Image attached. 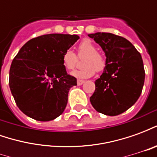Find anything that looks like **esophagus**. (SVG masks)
<instances>
[{"label": "esophagus", "mask_w": 157, "mask_h": 157, "mask_svg": "<svg viewBox=\"0 0 157 157\" xmlns=\"http://www.w3.org/2000/svg\"><path fill=\"white\" fill-rule=\"evenodd\" d=\"M84 83H85V81H83V80H77V85L78 86L82 85Z\"/></svg>", "instance_id": "34e87169"}]
</instances>
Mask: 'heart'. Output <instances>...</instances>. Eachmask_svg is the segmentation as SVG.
Returning a JSON list of instances; mask_svg holds the SVG:
<instances>
[{"mask_svg":"<svg viewBox=\"0 0 157 157\" xmlns=\"http://www.w3.org/2000/svg\"><path fill=\"white\" fill-rule=\"evenodd\" d=\"M79 56H84L83 64L84 68L75 70L71 73V75L79 79L90 78L94 75L96 71H101L105 67V60L102 55L98 53V48L91 40L84 39L78 44L77 47ZM77 61V57L74 52L67 49L64 52L62 56V62L65 68L68 71L75 68Z\"/></svg>","mask_w":157,"mask_h":157,"instance_id":"heart-1","label":"heart"}]
</instances>
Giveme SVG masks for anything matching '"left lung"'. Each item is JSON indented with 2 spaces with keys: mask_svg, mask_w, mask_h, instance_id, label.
<instances>
[{
  "mask_svg": "<svg viewBox=\"0 0 157 157\" xmlns=\"http://www.w3.org/2000/svg\"><path fill=\"white\" fill-rule=\"evenodd\" d=\"M105 53V67L96 80L90 98L92 107L105 115L116 116L135 103L141 94L145 70L141 55L130 42L110 33L88 34Z\"/></svg>",
  "mask_w": 157,
  "mask_h": 157,
  "instance_id": "1",
  "label": "left lung"
}]
</instances>
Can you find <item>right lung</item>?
<instances>
[{"label":"right lung","mask_w":157,"mask_h":157,"mask_svg":"<svg viewBox=\"0 0 157 157\" xmlns=\"http://www.w3.org/2000/svg\"><path fill=\"white\" fill-rule=\"evenodd\" d=\"M79 39L75 34H45L30 39L20 48L11 65L9 86L24 114L49 121L64 112L76 79L66 73L62 56Z\"/></svg>","instance_id":"obj_1"}]
</instances>
